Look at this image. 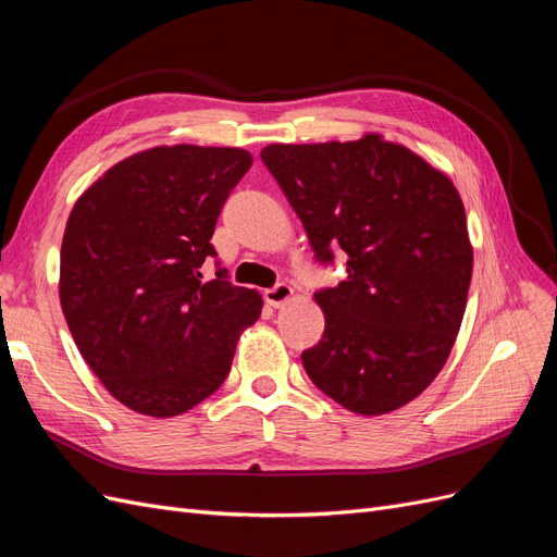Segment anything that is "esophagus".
I'll return each instance as SVG.
<instances>
[{
  "instance_id": "obj_1",
  "label": "esophagus",
  "mask_w": 557,
  "mask_h": 557,
  "mask_svg": "<svg viewBox=\"0 0 557 557\" xmlns=\"http://www.w3.org/2000/svg\"><path fill=\"white\" fill-rule=\"evenodd\" d=\"M293 295H295V290L287 283H278V285H274V287H270V290H264V301L270 304V306H274V309H281L283 304H287L293 299Z\"/></svg>"
}]
</instances>
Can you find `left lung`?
Returning a JSON list of instances; mask_svg holds the SVG:
<instances>
[{
  "mask_svg": "<svg viewBox=\"0 0 557 557\" xmlns=\"http://www.w3.org/2000/svg\"><path fill=\"white\" fill-rule=\"evenodd\" d=\"M260 159L320 262L345 281L315 293L324 334L301 352L313 385L355 414L398 410L443 371L466 313L472 244L456 186L412 149L367 133L350 143L267 145Z\"/></svg>",
  "mask_w": 557,
  "mask_h": 557,
  "instance_id": "1",
  "label": "left lung"
}]
</instances>
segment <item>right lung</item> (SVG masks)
<instances>
[{"mask_svg":"<svg viewBox=\"0 0 557 557\" xmlns=\"http://www.w3.org/2000/svg\"><path fill=\"white\" fill-rule=\"evenodd\" d=\"M239 147L138 151L73 205L62 239L60 301L87 367L122 406L175 417L212 396L262 297L219 270L212 235L251 168Z\"/></svg>","mask_w":557,"mask_h":557,"instance_id":"add662e5","label":"right lung"}]
</instances>
